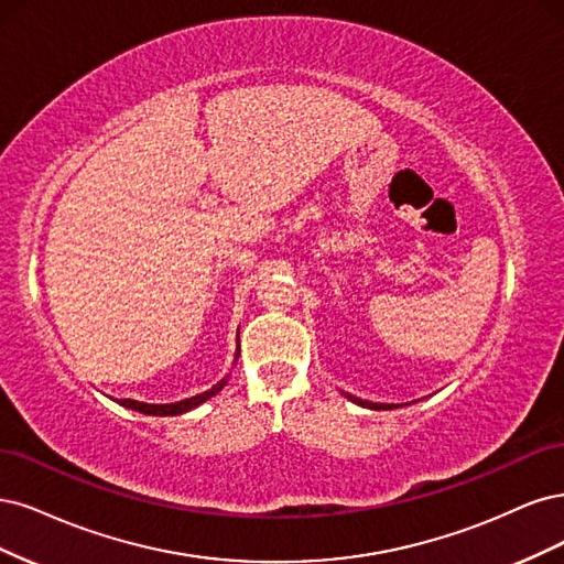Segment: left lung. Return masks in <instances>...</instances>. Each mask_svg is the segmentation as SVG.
<instances>
[{"instance_id": "1", "label": "left lung", "mask_w": 564, "mask_h": 564, "mask_svg": "<svg viewBox=\"0 0 564 564\" xmlns=\"http://www.w3.org/2000/svg\"><path fill=\"white\" fill-rule=\"evenodd\" d=\"M341 395L349 398L351 403H356V405H360V408H368V410H393V408H398V405H389V403H370V401H362V398L351 395V393H344V391H341Z\"/></svg>"}]
</instances>
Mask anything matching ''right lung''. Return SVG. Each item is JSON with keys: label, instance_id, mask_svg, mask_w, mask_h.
<instances>
[{"label": "right lung", "instance_id": "1", "mask_svg": "<svg viewBox=\"0 0 564 564\" xmlns=\"http://www.w3.org/2000/svg\"><path fill=\"white\" fill-rule=\"evenodd\" d=\"M239 354H241V349H236V354H234V362L239 360ZM227 377H229V375H227ZM227 377L217 381V384H213L208 391L198 393V395H192V398H185V401H177V403L152 405V403L131 401V398H121V401H117V403H119V405H123V408H131V410H135V412H142V414H152V416H175V414H185V412H189V410L198 408L202 403H206L208 398H213V395L220 393V391L225 389V384H227Z\"/></svg>", "mask_w": 564, "mask_h": 564}]
</instances>
